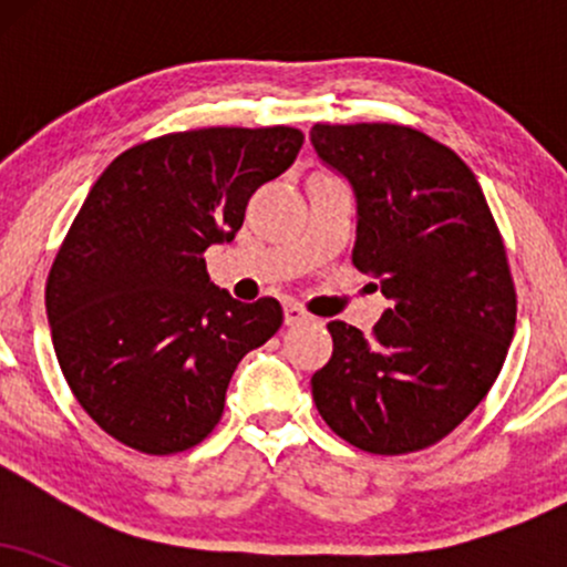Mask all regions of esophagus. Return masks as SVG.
<instances>
[{
  "mask_svg": "<svg viewBox=\"0 0 567 567\" xmlns=\"http://www.w3.org/2000/svg\"><path fill=\"white\" fill-rule=\"evenodd\" d=\"M309 311H303L298 303H285V324H301L309 322Z\"/></svg>",
  "mask_w": 567,
  "mask_h": 567,
  "instance_id": "esophagus-1",
  "label": "esophagus"
}]
</instances>
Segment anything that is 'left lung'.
Segmentation results:
<instances>
[{"instance_id":"obj_1","label":"left lung","mask_w":567,"mask_h":567,"mask_svg":"<svg viewBox=\"0 0 567 567\" xmlns=\"http://www.w3.org/2000/svg\"><path fill=\"white\" fill-rule=\"evenodd\" d=\"M311 143L354 188L351 261L389 298L370 336L328 322L333 357L311 375L315 405L360 451H424L504 368L517 320L504 239L466 162L421 130L315 125Z\"/></svg>"}]
</instances>
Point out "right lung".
Wrapping results in <instances>:
<instances>
[{"instance_id": "obj_1", "label": "right lung", "mask_w": 567, "mask_h": 567, "mask_svg": "<svg viewBox=\"0 0 567 567\" xmlns=\"http://www.w3.org/2000/svg\"><path fill=\"white\" fill-rule=\"evenodd\" d=\"M296 127H202L116 157L90 188L44 290L58 365L122 445L171 455L224 413L239 360L282 324L275 298L243 303L207 277L245 207L296 162Z\"/></svg>"}]
</instances>
